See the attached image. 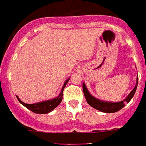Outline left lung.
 Masks as SVG:
<instances>
[{
	"instance_id": "obj_1",
	"label": "left lung",
	"mask_w": 146,
	"mask_h": 146,
	"mask_svg": "<svg viewBox=\"0 0 146 146\" xmlns=\"http://www.w3.org/2000/svg\"><path fill=\"white\" fill-rule=\"evenodd\" d=\"M138 77V76H137ZM137 84H138V78H136V84L135 87L133 88L132 91L130 92V94L125 98L123 101L117 102H105V101H102V100H98L96 98L90 94L87 90L86 85L84 84V83L83 84V91H84V94L86 98L87 103L90 106H92L93 108L97 109V110L102 111V112L105 113H113L116 112L117 111L121 110V108H123L125 106L126 102H129L131 100L133 97L135 92L137 88Z\"/></svg>"
}]
</instances>
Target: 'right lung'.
Wrapping results in <instances>:
<instances>
[{
	"mask_svg": "<svg viewBox=\"0 0 146 146\" xmlns=\"http://www.w3.org/2000/svg\"><path fill=\"white\" fill-rule=\"evenodd\" d=\"M69 79L70 78H68L65 81L63 87L62 88L61 93H59V95L56 98H54V99H52V100L38 102V103H34V104H26L25 102H22L17 96H16V97H17L19 102H20L21 104L23 105L27 108H29V110H31V111H33L34 113H36V114H47V113L52 111L56 107H57L60 104V102H62V97H63L64 88L67 84L68 81L69 80Z\"/></svg>",
	"mask_w": 146,
	"mask_h": 146,
	"instance_id": "obj_1",
	"label": "right lung"
}]
</instances>
